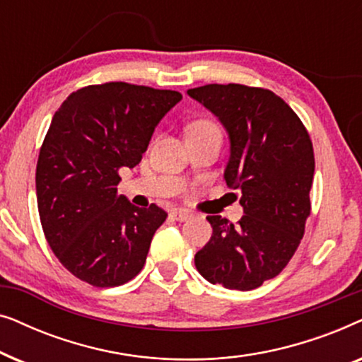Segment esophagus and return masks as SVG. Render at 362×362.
Returning <instances> with one entry per match:
<instances>
[{
    "mask_svg": "<svg viewBox=\"0 0 362 362\" xmlns=\"http://www.w3.org/2000/svg\"><path fill=\"white\" fill-rule=\"evenodd\" d=\"M171 216H173V219H176V221L182 222V221L191 219V216H192V214H191L189 211H186V209H173Z\"/></svg>",
    "mask_w": 362,
    "mask_h": 362,
    "instance_id": "obj_1",
    "label": "esophagus"
}]
</instances>
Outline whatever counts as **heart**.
Returning <instances> with one entry per match:
<instances>
[{
  "mask_svg": "<svg viewBox=\"0 0 362 362\" xmlns=\"http://www.w3.org/2000/svg\"><path fill=\"white\" fill-rule=\"evenodd\" d=\"M207 132H219V128L209 120H196L187 127V133H207Z\"/></svg>",
  "mask_w": 362,
  "mask_h": 362,
  "instance_id": "1",
  "label": "heart"
}]
</instances>
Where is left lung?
<instances>
[{
	"label": "left lung",
	"mask_w": 362,
	"mask_h": 362,
	"mask_svg": "<svg viewBox=\"0 0 362 362\" xmlns=\"http://www.w3.org/2000/svg\"><path fill=\"white\" fill-rule=\"evenodd\" d=\"M187 95L227 132L224 180L239 189L245 214L237 226L221 216L206 217L212 235L194 255L196 269L214 285L254 290L285 269L303 237L313 145L296 113L267 88L209 83Z\"/></svg>",
	"instance_id": "8db88e82"
}]
</instances>
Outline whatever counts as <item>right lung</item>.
I'll return each instance as SVG.
<instances>
[{"mask_svg":"<svg viewBox=\"0 0 362 362\" xmlns=\"http://www.w3.org/2000/svg\"><path fill=\"white\" fill-rule=\"evenodd\" d=\"M180 92L108 82L72 92L54 113L36 168L37 209L59 262L93 286H118L143 269L166 212L118 196Z\"/></svg>","mask_w":362,"mask_h":362,"instance_id":"add662e5","label":"right lung"}]
</instances>
